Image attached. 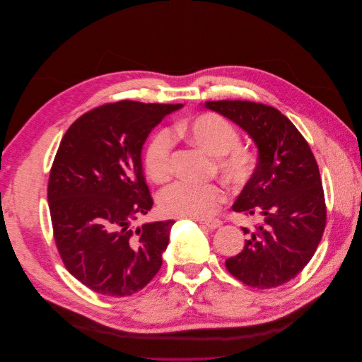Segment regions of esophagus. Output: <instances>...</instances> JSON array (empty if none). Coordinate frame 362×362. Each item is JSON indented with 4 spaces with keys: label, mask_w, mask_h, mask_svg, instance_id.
<instances>
[{
    "label": "esophagus",
    "mask_w": 362,
    "mask_h": 362,
    "mask_svg": "<svg viewBox=\"0 0 362 362\" xmlns=\"http://www.w3.org/2000/svg\"><path fill=\"white\" fill-rule=\"evenodd\" d=\"M201 223L205 225L206 228H210V229H216V228H218V226L222 225V222L218 221V218H206V221H202Z\"/></svg>",
    "instance_id": "esophagus-1"
}]
</instances>
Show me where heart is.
Wrapping results in <instances>:
<instances>
[{
  "label": "heart",
  "mask_w": 362,
  "mask_h": 362,
  "mask_svg": "<svg viewBox=\"0 0 362 362\" xmlns=\"http://www.w3.org/2000/svg\"><path fill=\"white\" fill-rule=\"evenodd\" d=\"M172 134L182 137L190 145L213 156V169L228 185L242 189L250 181L257 168V156L249 146L240 144L237 127L217 113H202L175 124ZM173 140L168 131H157L145 149V170L148 177L163 184L172 177ZM225 201L218 184L192 185L175 182L158 196L163 214L170 217L202 218L213 214Z\"/></svg>",
  "instance_id": "1"
}]
</instances>
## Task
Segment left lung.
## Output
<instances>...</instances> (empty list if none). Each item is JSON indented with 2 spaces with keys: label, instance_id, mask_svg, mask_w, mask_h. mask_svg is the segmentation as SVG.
<instances>
[{
  "label": "left lung",
  "instance_id": "8db88e82",
  "mask_svg": "<svg viewBox=\"0 0 362 362\" xmlns=\"http://www.w3.org/2000/svg\"><path fill=\"white\" fill-rule=\"evenodd\" d=\"M205 107L247 131L258 146L257 169L233 210L261 222L228 272L249 287L273 288L308 264L326 226L319 166L308 141L275 107L250 101H206Z\"/></svg>",
  "mask_w": 362,
  "mask_h": 362
}]
</instances>
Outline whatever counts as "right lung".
<instances>
[{
    "instance_id": "right-lung-1",
    "label": "right lung",
    "mask_w": 362,
    "mask_h": 362,
    "mask_svg": "<svg viewBox=\"0 0 362 362\" xmlns=\"http://www.w3.org/2000/svg\"><path fill=\"white\" fill-rule=\"evenodd\" d=\"M181 104L119 101L84 113L63 136L48 181L54 240L87 288L124 298L157 275L173 221L131 222L154 201L141 172L151 129Z\"/></svg>"
}]
</instances>
